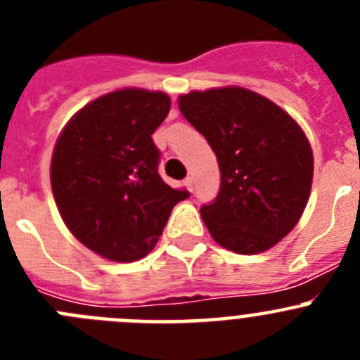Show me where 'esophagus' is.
<instances>
[{
    "mask_svg": "<svg viewBox=\"0 0 360 360\" xmlns=\"http://www.w3.org/2000/svg\"><path fill=\"white\" fill-rule=\"evenodd\" d=\"M184 184H186V187L189 191H193L195 189V180H193V176H187L186 180H184Z\"/></svg>",
    "mask_w": 360,
    "mask_h": 360,
    "instance_id": "34e87169",
    "label": "esophagus"
}]
</instances>
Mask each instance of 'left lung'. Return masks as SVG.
I'll list each match as a JSON object with an SVG mask.
<instances>
[{
    "label": "left lung",
    "mask_w": 360,
    "mask_h": 360,
    "mask_svg": "<svg viewBox=\"0 0 360 360\" xmlns=\"http://www.w3.org/2000/svg\"><path fill=\"white\" fill-rule=\"evenodd\" d=\"M178 106L218 158V195L200 209L212 238L238 254L274 247L295 227L310 195L314 157L303 129L243 88L191 91Z\"/></svg>",
    "instance_id": "8db88e82"
}]
</instances>
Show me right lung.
Segmentation results:
<instances>
[{"instance_id": "right-lung-1", "label": "right lung", "mask_w": 360, "mask_h": 360, "mask_svg": "<svg viewBox=\"0 0 360 360\" xmlns=\"http://www.w3.org/2000/svg\"><path fill=\"white\" fill-rule=\"evenodd\" d=\"M171 108L160 91L119 90L82 108L63 129L52 157L53 198L72 234L113 262L153 250L187 189L158 174L153 133Z\"/></svg>"}]
</instances>
